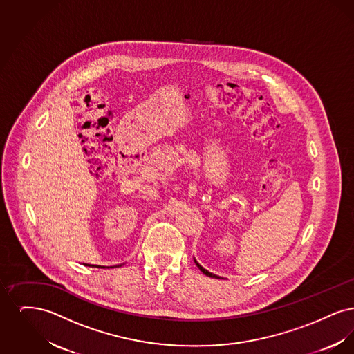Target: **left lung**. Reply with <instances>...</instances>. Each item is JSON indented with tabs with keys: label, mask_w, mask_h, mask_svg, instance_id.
<instances>
[{
	"label": "left lung",
	"mask_w": 354,
	"mask_h": 354,
	"mask_svg": "<svg viewBox=\"0 0 354 354\" xmlns=\"http://www.w3.org/2000/svg\"><path fill=\"white\" fill-rule=\"evenodd\" d=\"M195 263H196V261H195ZM196 266H198V267H199V270H202L203 273H204V274H205V276H209V277H215V279H219V277H218V276H216V274H214V273H211V272H208V270H204V268H203L202 266H199V264H198V263H196Z\"/></svg>",
	"instance_id": "8db88e82"
}]
</instances>
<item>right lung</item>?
Listing matches in <instances>:
<instances>
[{
  "label": "right lung",
  "instance_id": "obj_1",
  "mask_svg": "<svg viewBox=\"0 0 354 354\" xmlns=\"http://www.w3.org/2000/svg\"><path fill=\"white\" fill-rule=\"evenodd\" d=\"M88 267H95V268H104V267H100V266H90V264H88Z\"/></svg>",
  "mask_w": 354,
  "mask_h": 354
}]
</instances>
